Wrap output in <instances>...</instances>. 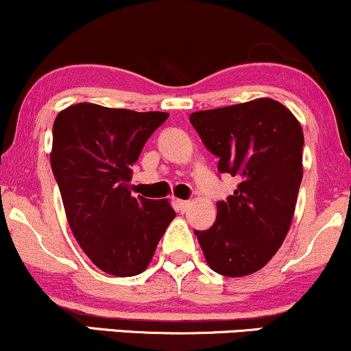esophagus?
Returning a JSON list of instances; mask_svg holds the SVG:
<instances>
[{
  "label": "esophagus",
  "instance_id": "1",
  "mask_svg": "<svg viewBox=\"0 0 351 351\" xmlns=\"http://www.w3.org/2000/svg\"><path fill=\"white\" fill-rule=\"evenodd\" d=\"M176 204H178V209L181 213L188 211V208L191 206V203H189V201H184V199H178V201H176Z\"/></svg>",
  "mask_w": 351,
  "mask_h": 351
}]
</instances>
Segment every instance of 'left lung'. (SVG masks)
I'll list each match as a JSON object with an SVG mask.
<instances>
[{
  "mask_svg": "<svg viewBox=\"0 0 351 351\" xmlns=\"http://www.w3.org/2000/svg\"><path fill=\"white\" fill-rule=\"evenodd\" d=\"M201 142L219 158L217 171L237 176L215 224L195 231L206 263L226 277L263 269L284 243L302 183L304 132L289 108L256 99L189 115Z\"/></svg>",
  "mask_w": 351,
  "mask_h": 351,
  "instance_id": "left-lung-1",
  "label": "left lung"
}]
</instances>
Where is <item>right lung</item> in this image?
<instances>
[{"mask_svg":"<svg viewBox=\"0 0 351 351\" xmlns=\"http://www.w3.org/2000/svg\"><path fill=\"white\" fill-rule=\"evenodd\" d=\"M165 112L75 104L52 127L51 167L67 221L100 271L132 277L150 264L175 217L167 199L132 196V167Z\"/></svg>","mask_w":351,"mask_h":351,"instance_id":"1","label":"right lung"}]
</instances>
